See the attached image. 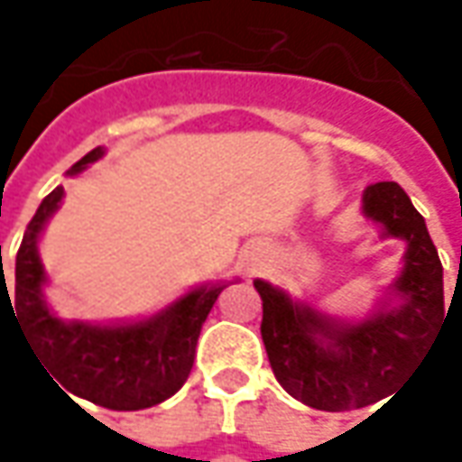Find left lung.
Instances as JSON below:
<instances>
[{"mask_svg":"<svg viewBox=\"0 0 462 462\" xmlns=\"http://www.w3.org/2000/svg\"><path fill=\"white\" fill-rule=\"evenodd\" d=\"M363 200L367 218L406 241V264L393 285L403 298L399 309L381 310L363 324H337L270 282H254L262 339L277 383L319 411H349L385 399L445 319L442 262L409 195L396 182H375Z\"/></svg>","mask_w":462,"mask_h":462,"instance_id":"1","label":"left lung"}]
</instances>
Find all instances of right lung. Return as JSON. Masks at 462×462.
Segmentation results:
<instances>
[{
	"label": "right lung",
	"mask_w": 462,
	"mask_h": 462,
	"mask_svg": "<svg viewBox=\"0 0 462 462\" xmlns=\"http://www.w3.org/2000/svg\"><path fill=\"white\" fill-rule=\"evenodd\" d=\"M99 156L102 149H92L69 174H77L87 164L97 162ZM61 198L63 187H56L51 195H45L32 221L27 223L23 244L17 249L12 291H7L2 270L0 316L5 298L12 316L18 313L14 321L23 328L32 352L66 396L74 393L113 411H138L156 406L185 385L195 363L200 328L223 285L192 291L159 316L128 327L63 324L43 303L41 285L45 275L35 246L41 228L59 208Z\"/></svg>",
	"instance_id": "obj_1"
}]
</instances>
